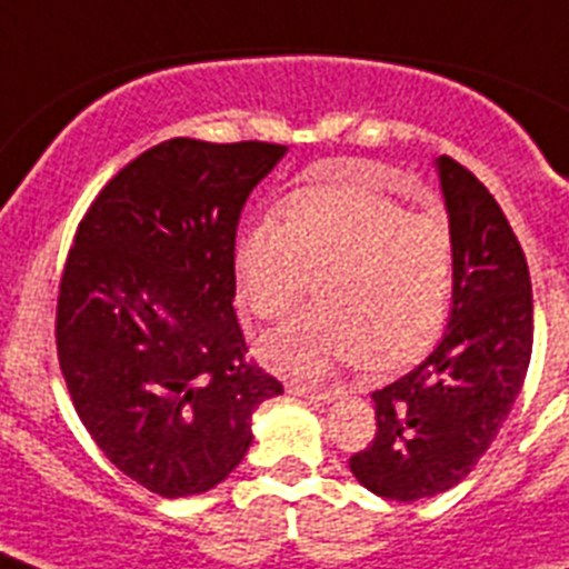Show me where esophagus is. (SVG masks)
Returning a JSON list of instances; mask_svg holds the SVG:
<instances>
[{"label":"esophagus","mask_w":569,"mask_h":569,"mask_svg":"<svg viewBox=\"0 0 569 569\" xmlns=\"http://www.w3.org/2000/svg\"><path fill=\"white\" fill-rule=\"evenodd\" d=\"M288 393L305 396V399L333 401L341 390L339 387H316V385H305V381H288Z\"/></svg>","instance_id":"1"}]
</instances>
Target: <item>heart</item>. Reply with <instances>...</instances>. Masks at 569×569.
Instances as JSON below:
<instances>
[{
  "mask_svg": "<svg viewBox=\"0 0 569 569\" xmlns=\"http://www.w3.org/2000/svg\"><path fill=\"white\" fill-rule=\"evenodd\" d=\"M284 219L241 224L233 244L236 299L259 319H281L308 293L319 305L261 339V359L290 376H316L336 359L396 370L445 330L456 279L453 228L441 210H407L353 179L293 190Z\"/></svg>",
  "mask_w": 569,
  "mask_h": 569,
  "instance_id": "obj_1",
  "label": "heart"
}]
</instances>
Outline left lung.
Here are the masks:
<instances>
[{"instance_id": "1", "label": "left lung", "mask_w": 569, "mask_h": 569, "mask_svg": "<svg viewBox=\"0 0 569 569\" xmlns=\"http://www.w3.org/2000/svg\"><path fill=\"white\" fill-rule=\"evenodd\" d=\"M439 179L456 239L450 325L419 367L376 390V436L350 456L356 479L393 501L439 496L479 465L532 353L530 270L507 216L450 156Z\"/></svg>"}]
</instances>
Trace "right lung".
I'll use <instances>...</instances> for the list:
<instances>
[{
	"mask_svg": "<svg viewBox=\"0 0 569 569\" xmlns=\"http://www.w3.org/2000/svg\"><path fill=\"white\" fill-rule=\"evenodd\" d=\"M273 142L168 139L99 190L57 301V353L79 419L119 470L164 499L244 459L250 416L281 381L248 359L233 244Z\"/></svg>",
	"mask_w": 569,
	"mask_h": 569,
	"instance_id": "obj_1",
	"label": "right lung"
}]
</instances>
